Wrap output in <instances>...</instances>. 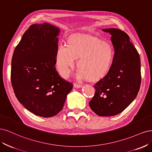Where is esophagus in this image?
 <instances>
[{
  "mask_svg": "<svg viewBox=\"0 0 152 152\" xmlns=\"http://www.w3.org/2000/svg\"><path fill=\"white\" fill-rule=\"evenodd\" d=\"M74 87L75 88H79L82 87L81 85H79V84H76V83H75L74 84Z\"/></svg>",
  "mask_w": 152,
  "mask_h": 152,
  "instance_id": "1",
  "label": "esophagus"
}]
</instances>
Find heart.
<instances>
[{
    "instance_id": "obj_1",
    "label": "heart",
    "mask_w": 152,
    "mask_h": 152,
    "mask_svg": "<svg viewBox=\"0 0 152 152\" xmlns=\"http://www.w3.org/2000/svg\"><path fill=\"white\" fill-rule=\"evenodd\" d=\"M114 58V50L111 44L95 37H73L67 45L61 43L56 54V66L64 78L69 76L71 69L78 59L76 76L77 79L88 78L99 81L110 72Z\"/></svg>"
}]
</instances>
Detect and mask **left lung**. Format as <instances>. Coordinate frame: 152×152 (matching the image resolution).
<instances>
[{"mask_svg":"<svg viewBox=\"0 0 152 152\" xmlns=\"http://www.w3.org/2000/svg\"><path fill=\"white\" fill-rule=\"evenodd\" d=\"M112 35L115 53L109 74L94 85L95 92L90 101L91 110L100 116L120 114L138 95L141 85L139 53L128 34L119 29H104Z\"/></svg>","mask_w":152,"mask_h":152,"instance_id":"obj_1","label":"left lung"}]
</instances>
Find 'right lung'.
<instances>
[{
  "mask_svg": "<svg viewBox=\"0 0 152 152\" xmlns=\"http://www.w3.org/2000/svg\"><path fill=\"white\" fill-rule=\"evenodd\" d=\"M59 31L47 23L32 24L12 58L11 78L16 98L27 110L43 117L54 116L62 109L73 86L55 66Z\"/></svg>",
  "mask_w": 152,
  "mask_h": 152,
  "instance_id": "obj_1",
  "label": "right lung"
}]
</instances>
